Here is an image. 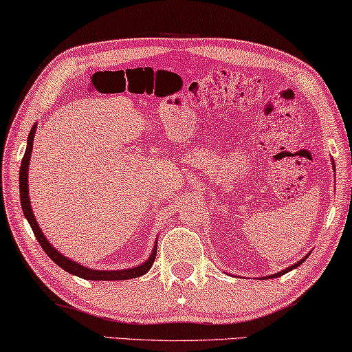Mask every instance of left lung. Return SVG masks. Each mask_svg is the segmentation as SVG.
<instances>
[{
    "instance_id": "left-lung-1",
    "label": "left lung",
    "mask_w": 352,
    "mask_h": 352,
    "mask_svg": "<svg viewBox=\"0 0 352 352\" xmlns=\"http://www.w3.org/2000/svg\"><path fill=\"white\" fill-rule=\"evenodd\" d=\"M333 168H335V166H333ZM308 256H310V253H308V255H305L304 258H302L300 259V261H297L296 264H293V266H289V267H286L285 270H282V272H278V274H274V275H269V277H266V278H274V277H280V275H283V274H286V272H289V270H293V269H296V267H299L300 266V264L302 263H304L305 261V259L308 258Z\"/></svg>"
}]
</instances>
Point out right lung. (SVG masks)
I'll list each match as a JSON object with an SVG mask.
<instances>
[{
	"mask_svg": "<svg viewBox=\"0 0 352 352\" xmlns=\"http://www.w3.org/2000/svg\"><path fill=\"white\" fill-rule=\"evenodd\" d=\"M36 127L37 124L31 127V132L28 135V144H26V151L23 155V160H21V166H20V203H21V209H23V214L26 220L30 221L32 232L39 241L41 247L44 248V252L50 256L53 261H55L59 267L66 270L69 274L77 275L80 278L85 280H127V278H137L142 277L153 266L154 259H155V253H157V245L153 248V253L151 256L146 259L143 264H140L137 267L132 269H124V270H94L89 267H85L82 264L72 261V259L66 258L61 255L55 247H53L50 242L47 241V237L44 236V232L39 228V223H37L34 219V212H32L31 204H30V195H28V166H30V159H31V153H32V142H34V133H36Z\"/></svg>",
	"mask_w": 352,
	"mask_h": 352,
	"instance_id": "obj_1",
	"label": "right lung"
}]
</instances>
